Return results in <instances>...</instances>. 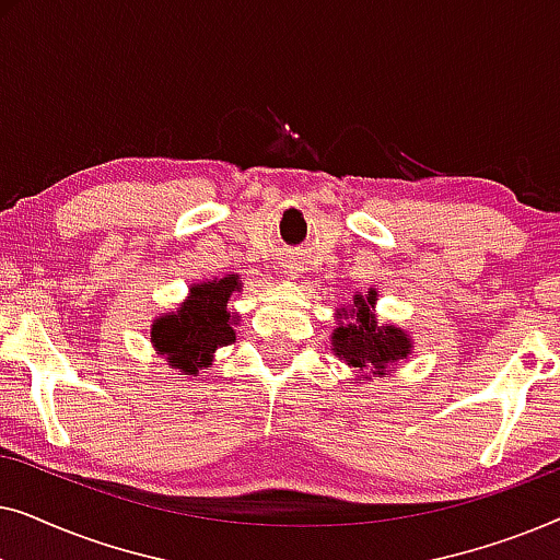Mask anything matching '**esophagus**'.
Returning <instances> with one entry per match:
<instances>
[{
  "mask_svg": "<svg viewBox=\"0 0 560 560\" xmlns=\"http://www.w3.org/2000/svg\"><path fill=\"white\" fill-rule=\"evenodd\" d=\"M285 272H290V278H295V272H293V270H285Z\"/></svg>",
  "mask_w": 560,
  "mask_h": 560,
  "instance_id": "obj_1",
  "label": "esophagus"
}]
</instances>
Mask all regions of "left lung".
Masks as SVG:
<instances>
[{"label": "left lung", "instance_id": "1", "mask_svg": "<svg viewBox=\"0 0 560 560\" xmlns=\"http://www.w3.org/2000/svg\"><path fill=\"white\" fill-rule=\"evenodd\" d=\"M374 303H377V290H370L366 295H354L351 308H341L336 316L343 318L331 334L334 354L343 359L349 366H357L364 380L385 377L395 366L410 354V336L402 328L377 324L374 318Z\"/></svg>", "mask_w": 560, "mask_h": 560}]
</instances>
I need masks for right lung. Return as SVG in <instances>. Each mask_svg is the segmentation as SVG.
<instances>
[{"label": "right lung", "mask_w": 560, "mask_h": 560, "mask_svg": "<svg viewBox=\"0 0 560 560\" xmlns=\"http://www.w3.org/2000/svg\"><path fill=\"white\" fill-rule=\"evenodd\" d=\"M240 275H226L190 288L178 311L152 320V347L163 354L171 370L196 377L198 370L213 362V351L229 347L236 339L234 316L226 303L240 293Z\"/></svg>", "instance_id": "add662e5"}]
</instances>
